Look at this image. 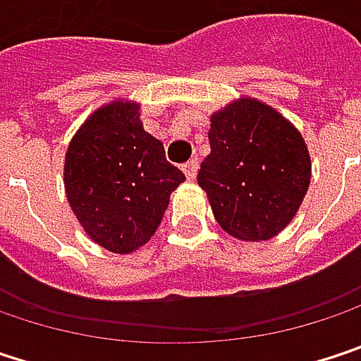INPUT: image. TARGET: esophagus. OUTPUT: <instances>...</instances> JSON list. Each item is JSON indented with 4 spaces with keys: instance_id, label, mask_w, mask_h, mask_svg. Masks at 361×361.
Returning <instances> with one entry per match:
<instances>
[{
    "instance_id": "1",
    "label": "esophagus",
    "mask_w": 361,
    "mask_h": 361,
    "mask_svg": "<svg viewBox=\"0 0 361 361\" xmlns=\"http://www.w3.org/2000/svg\"><path fill=\"white\" fill-rule=\"evenodd\" d=\"M181 171L185 173L188 180H194L196 173H198V161H188V163H183V165H181Z\"/></svg>"
}]
</instances>
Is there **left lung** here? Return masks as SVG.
<instances>
[{
    "mask_svg": "<svg viewBox=\"0 0 361 361\" xmlns=\"http://www.w3.org/2000/svg\"><path fill=\"white\" fill-rule=\"evenodd\" d=\"M209 144L198 185L221 230L245 243L280 234L312 181L301 131L269 104L240 96L211 114Z\"/></svg>",
    "mask_w": 361,
    "mask_h": 361,
    "instance_id": "1",
    "label": "left lung"
}]
</instances>
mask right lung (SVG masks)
Returning <instances> with one entry per match:
<instances>
[{"instance_id": "right-lung-1", "label": "right lung", "mask_w": 361, "mask_h": 361, "mask_svg": "<svg viewBox=\"0 0 361 361\" xmlns=\"http://www.w3.org/2000/svg\"><path fill=\"white\" fill-rule=\"evenodd\" d=\"M185 180L163 142L144 129L140 104L116 98L94 110L64 157L66 200L83 232L116 255L137 251L161 226Z\"/></svg>"}]
</instances>
